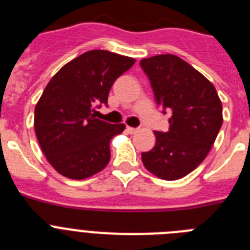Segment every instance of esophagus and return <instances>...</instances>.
<instances>
[{
  "instance_id": "1",
  "label": "esophagus",
  "mask_w": 250,
  "mask_h": 250,
  "mask_svg": "<svg viewBox=\"0 0 250 250\" xmlns=\"http://www.w3.org/2000/svg\"><path fill=\"white\" fill-rule=\"evenodd\" d=\"M126 130L130 132V134H135V132L138 131L139 129H136V127H130V126H127Z\"/></svg>"
}]
</instances>
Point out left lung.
<instances>
[{
	"mask_svg": "<svg viewBox=\"0 0 250 250\" xmlns=\"http://www.w3.org/2000/svg\"><path fill=\"white\" fill-rule=\"evenodd\" d=\"M156 104L171 114L169 131H155V146L143 164L164 180H178L202 164L223 124L222 101L213 83L175 55L140 61Z\"/></svg>",
	"mask_w": 250,
	"mask_h": 250,
	"instance_id": "8db88e82",
	"label": "left lung"
}]
</instances>
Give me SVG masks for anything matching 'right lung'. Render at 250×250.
Returning <instances> with one entry per match:
<instances>
[{"label":"right lung","instance_id":"obj_1","mask_svg":"<svg viewBox=\"0 0 250 250\" xmlns=\"http://www.w3.org/2000/svg\"><path fill=\"white\" fill-rule=\"evenodd\" d=\"M135 59L91 50L60 68L35 107V131L46 159L57 173L81 180L99 173L110 160V140L124 124L95 118L107 104L112 83Z\"/></svg>","mask_w":250,"mask_h":250}]
</instances>
